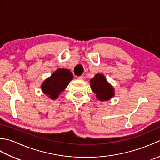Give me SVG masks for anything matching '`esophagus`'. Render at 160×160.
I'll return each mask as SVG.
<instances>
[{
	"instance_id": "34e87169",
	"label": "esophagus",
	"mask_w": 160,
	"mask_h": 160,
	"mask_svg": "<svg viewBox=\"0 0 160 160\" xmlns=\"http://www.w3.org/2000/svg\"><path fill=\"white\" fill-rule=\"evenodd\" d=\"M78 80H84V76H80L79 77H78Z\"/></svg>"
}]
</instances>
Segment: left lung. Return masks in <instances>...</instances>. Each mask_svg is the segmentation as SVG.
<instances>
[{"label":"left lung","mask_w":160,"mask_h":160,"mask_svg":"<svg viewBox=\"0 0 160 160\" xmlns=\"http://www.w3.org/2000/svg\"><path fill=\"white\" fill-rule=\"evenodd\" d=\"M91 88L100 101L109 100L115 96L113 87L108 82L103 74L97 73L90 80Z\"/></svg>","instance_id":"obj_1"}]
</instances>
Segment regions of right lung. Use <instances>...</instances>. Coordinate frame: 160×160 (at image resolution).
Returning <instances> with one entry per match:
<instances>
[{
	"instance_id": "add662e5",
	"label": "right lung",
	"mask_w": 160,
	"mask_h": 160,
	"mask_svg": "<svg viewBox=\"0 0 160 160\" xmlns=\"http://www.w3.org/2000/svg\"><path fill=\"white\" fill-rule=\"evenodd\" d=\"M73 76L70 70L58 69L56 71L43 81L41 89L43 93L52 100H56L59 95L65 90Z\"/></svg>"
}]
</instances>
